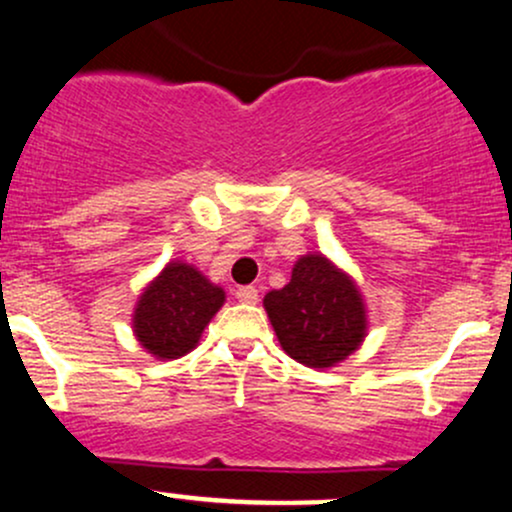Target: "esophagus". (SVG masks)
I'll use <instances>...</instances> for the list:
<instances>
[{"instance_id":"esophagus-1","label":"esophagus","mask_w":512,"mask_h":512,"mask_svg":"<svg viewBox=\"0 0 512 512\" xmlns=\"http://www.w3.org/2000/svg\"><path fill=\"white\" fill-rule=\"evenodd\" d=\"M235 296H238V301L243 303H257V299H260L255 286H238V289H235Z\"/></svg>"}]
</instances>
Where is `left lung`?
I'll return each mask as SVG.
<instances>
[{"mask_svg":"<svg viewBox=\"0 0 512 512\" xmlns=\"http://www.w3.org/2000/svg\"><path fill=\"white\" fill-rule=\"evenodd\" d=\"M279 345L313 369L335 367L367 333V311L355 282L323 255L301 257L284 289L265 296Z\"/></svg>","mask_w":512,"mask_h":512,"instance_id":"1","label":"left lung"}]
</instances>
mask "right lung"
I'll return each instance as SVG.
<instances>
[{"instance_id": "add662e5", "label": "right lung", "mask_w": 512, "mask_h": 512, "mask_svg": "<svg viewBox=\"0 0 512 512\" xmlns=\"http://www.w3.org/2000/svg\"><path fill=\"white\" fill-rule=\"evenodd\" d=\"M226 301L221 286L184 262H170L140 294L133 333L150 355L177 359L194 350L201 333Z\"/></svg>"}]
</instances>
